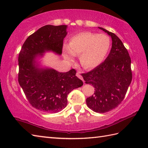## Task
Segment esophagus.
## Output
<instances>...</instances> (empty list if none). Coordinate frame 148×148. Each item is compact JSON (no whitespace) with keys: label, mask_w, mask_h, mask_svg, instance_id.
<instances>
[{"label":"esophagus","mask_w":148,"mask_h":148,"mask_svg":"<svg viewBox=\"0 0 148 148\" xmlns=\"http://www.w3.org/2000/svg\"><path fill=\"white\" fill-rule=\"evenodd\" d=\"M76 76H77V77H79V79H81V80H83V77H82V76H81V75L80 72H77V73H76Z\"/></svg>","instance_id":"34e87169"}]
</instances>
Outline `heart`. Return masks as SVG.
<instances>
[{"mask_svg": "<svg viewBox=\"0 0 148 148\" xmlns=\"http://www.w3.org/2000/svg\"><path fill=\"white\" fill-rule=\"evenodd\" d=\"M111 46L109 37L104 34L84 32L74 36L68 47H64L65 58L72 61L74 55L79 56L80 64L85 69H92L104 60Z\"/></svg>", "mask_w": 148, "mask_h": 148, "instance_id": "1", "label": "heart"}]
</instances>
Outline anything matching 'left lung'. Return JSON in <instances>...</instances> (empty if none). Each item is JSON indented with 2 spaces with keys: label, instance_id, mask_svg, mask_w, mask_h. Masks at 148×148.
Listing matches in <instances>:
<instances>
[{
  "label": "left lung",
  "instance_id": "left-lung-1",
  "mask_svg": "<svg viewBox=\"0 0 148 148\" xmlns=\"http://www.w3.org/2000/svg\"><path fill=\"white\" fill-rule=\"evenodd\" d=\"M112 38V48L108 57L92 71L81 74L86 84H92L95 93L86 99L93 111L104 113L120 104L132 79L131 59L121 40L114 33L102 27Z\"/></svg>",
  "mask_w": 148,
  "mask_h": 148
}]
</instances>
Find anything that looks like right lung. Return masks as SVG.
Wrapping results in <instances>:
<instances>
[{
    "mask_svg": "<svg viewBox=\"0 0 148 148\" xmlns=\"http://www.w3.org/2000/svg\"><path fill=\"white\" fill-rule=\"evenodd\" d=\"M67 25H47L30 35L21 47L18 56V82L32 107L46 112H58L67 104V95L83 83L72 69L67 72L39 67L38 56L46 51L62 53Z\"/></svg>",
    "mask_w": 148,
    "mask_h": 148,
    "instance_id": "1",
    "label": "right lung"
}]
</instances>
